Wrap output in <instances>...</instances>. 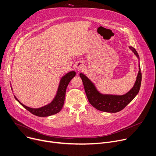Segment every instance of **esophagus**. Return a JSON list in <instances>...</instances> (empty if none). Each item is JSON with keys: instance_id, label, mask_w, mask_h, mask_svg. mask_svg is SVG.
Here are the masks:
<instances>
[{"instance_id": "34e87169", "label": "esophagus", "mask_w": 156, "mask_h": 156, "mask_svg": "<svg viewBox=\"0 0 156 156\" xmlns=\"http://www.w3.org/2000/svg\"><path fill=\"white\" fill-rule=\"evenodd\" d=\"M76 69L78 70H82L83 69V64L82 63H81V62H77L76 66Z\"/></svg>"}]
</instances>
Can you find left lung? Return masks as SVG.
Masks as SVG:
<instances>
[{
  "label": "left lung",
  "mask_w": 156,
  "mask_h": 156,
  "mask_svg": "<svg viewBox=\"0 0 156 156\" xmlns=\"http://www.w3.org/2000/svg\"><path fill=\"white\" fill-rule=\"evenodd\" d=\"M131 51L139 58L136 50L133 47H129ZM139 70L134 87L127 93L122 95H104L100 93L95 88L94 83L83 74H80L85 92L90 104L99 111L106 112H117L122 110L138 94L142 80V74L140 64Z\"/></svg>",
  "instance_id": "left-lung-1"
}]
</instances>
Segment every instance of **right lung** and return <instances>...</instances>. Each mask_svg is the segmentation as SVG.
<instances>
[{
    "instance_id": "right-lung-1",
    "label": "right lung",
    "mask_w": 156,
    "mask_h": 156,
    "mask_svg": "<svg viewBox=\"0 0 156 156\" xmlns=\"http://www.w3.org/2000/svg\"><path fill=\"white\" fill-rule=\"evenodd\" d=\"M76 76L74 71H71L70 73L66 74L60 81L58 90L54 100L48 105H45L41 108L32 109L30 107H27L22 104L15 96L16 99L23 107L29 111L32 114L39 117H47L58 113L62 109L64 100L67 87L69 82Z\"/></svg>"
}]
</instances>
